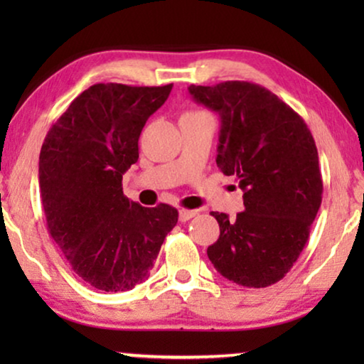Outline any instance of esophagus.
I'll return each instance as SVG.
<instances>
[{"instance_id":"esophagus-1","label":"esophagus","mask_w":364,"mask_h":364,"mask_svg":"<svg viewBox=\"0 0 364 364\" xmlns=\"http://www.w3.org/2000/svg\"><path fill=\"white\" fill-rule=\"evenodd\" d=\"M196 215H197L196 210H187V208H182V210H178V220H181V222L191 220V218L196 217Z\"/></svg>"}]
</instances>
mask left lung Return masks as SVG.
I'll use <instances>...</instances> for the list:
<instances>
[{"label": "left lung", "mask_w": 364, "mask_h": 364, "mask_svg": "<svg viewBox=\"0 0 364 364\" xmlns=\"http://www.w3.org/2000/svg\"><path fill=\"white\" fill-rule=\"evenodd\" d=\"M220 116L217 166L235 176L243 212H212L220 227L207 248L217 272L247 288L280 282L300 257L321 205L323 181L310 129L272 91L247 81L191 86Z\"/></svg>", "instance_id": "obj_1"}]
</instances>
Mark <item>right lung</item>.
Here are the masks:
<instances>
[{
	"mask_svg": "<svg viewBox=\"0 0 364 364\" xmlns=\"http://www.w3.org/2000/svg\"><path fill=\"white\" fill-rule=\"evenodd\" d=\"M167 86L94 84L53 124L39 154L48 230L74 273L102 291L146 280L178 212L142 207L122 192L139 159V136L167 101Z\"/></svg>",
	"mask_w": 364,
	"mask_h": 364,
	"instance_id": "right-lung-1",
	"label": "right lung"
}]
</instances>
